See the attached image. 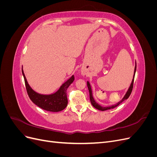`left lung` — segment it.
<instances>
[{
  "label": "left lung",
  "mask_w": 157,
  "mask_h": 157,
  "mask_svg": "<svg viewBox=\"0 0 157 157\" xmlns=\"http://www.w3.org/2000/svg\"><path fill=\"white\" fill-rule=\"evenodd\" d=\"M136 65L135 67V69H134V78H133V80L132 81V83H131V85L130 86L129 88V89H128V90L127 91L126 95L124 96V97L123 98V99H122L121 101H120L118 103H117V104H115V105H111V106H109V107H101L99 105H98V104L95 101L94 99L93 98V96H92V89H91V86H90V83L88 82H87V86H88V90H89V94H90V101H91L92 103V105L96 108L97 109H98V110H100V111H105V110H108V109H113V108H115L116 107H117L118 105H119L122 102L124 101V100H126V99H127L128 98H129V96H130V94L132 93V89H133V86H134V77H135V73H136Z\"/></svg>",
  "instance_id": "obj_1"
}]
</instances>
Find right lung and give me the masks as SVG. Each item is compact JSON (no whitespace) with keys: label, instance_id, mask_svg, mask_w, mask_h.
I'll return each instance as SVG.
<instances>
[{"label":"right lung","instance_id":"obj_1","mask_svg":"<svg viewBox=\"0 0 157 157\" xmlns=\"http://www.w3.org/2000/svg\"><path fill=\"white\" fill-rule=\"evenodd\" d=\"M22 73L25 80L27 92L31 100L38 107L44 110L51 112H58L62 111L67 107L68 100L67 97V89L72 83L75 77L73 75L67 82L61 86L59 90L55 94L51 95H42L35 92L29 86L22 69Z\"/></svg>","mask_w":157,"mask_h":157}]
</instances>
